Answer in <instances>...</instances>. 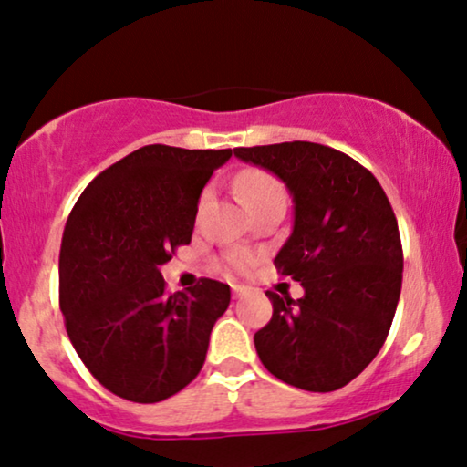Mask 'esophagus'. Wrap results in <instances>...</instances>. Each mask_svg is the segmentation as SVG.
Wrapping results in <instances>:
<instances>
[{
  "label": "esophagus",
  "mask_w": 467,
  "mask_h": 467,
  "mask_svg": "<svg viewBox=\"0 0 467 467\" xmlns=\"http://www.w3.org/2000/svg\"><path fill=\"white\" fill-rule=\"evenodd\" d=\"M232 292H234V298H242V296L248 294V287H244V285H232Z\"/></svg>",
  "instance_id": "obj_1"
}]
</instances>
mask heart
<instances>
[{"mask_svg":"<svg viewBox=\"0 0 467 467\" xmlns=\"http://www.w3.org/2000/svg\"><path fill=\"white\" fill-rule=\"evenodd\" d=\"M235 189H238L240 197L251 205V208H257L270 199H285V191H283V184L278 182L275 175L268 171H262V169H248V171H242L235 180ZM208 195L202 197V205L205 203ZM255 264V257L248 251H232L225 257L227 270L232 272H246L253 268Z\"/></svg>","mask_w":467,"mask_h":467,"instance_id":"1","label":"heart"}]
</instances>
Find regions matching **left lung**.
Masks as SVG:
<instances>
[{
	"label": "left lung",
	"mask_w": 467,
	"mask_h": 467,
	"mask_svg": "<svg viewBox=\"0 0 467 467\" xmlns=\"http://www.w3.org/2000/svg\"><path fill=\"white\" fill-rule=\"evenodd\" d=\"M285 182L294 229L276 270L305 296L265 292L272 319L255 332L264 367L296 389L330 392L365 371L389 337L403 278L395 212L375 175L328 145L235 148Z\"/></svg>",
	"instance_id": "obj_1"
}]
</instances>
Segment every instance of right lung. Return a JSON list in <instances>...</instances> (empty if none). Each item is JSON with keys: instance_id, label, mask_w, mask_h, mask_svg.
<instances>
[{"instance_id": "1", "label": "right lung", "mask_w": 467, "mask_h": 467, "mask_svg": "<svg viewBox=\"0 0 467 467\" xmlns=\"http://www.w3.org/2000/svg\"><path fill=\"white\" fill-rule=\"evenodd\" d=\"M232 150L145 145L89 182L66 221L59 308L89 373L113 395L159 403L202 371L229 285L167 296L161 265L189 244L197 203Z\"/></svg>"}]
</instances>
